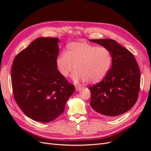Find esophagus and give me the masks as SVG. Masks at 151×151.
<instances>
[{
	"mask_svg": "<svg viewBox=\"0 0 151 151\" xmlns=\"http://www.w3.org/2000/svg\"><path fill=\"white\" fill-rule=\"evenodd\" d=\"M82 89H83V88H81V87H79V86H76V90L77 91H81Z\"/></svg>",
	"mask_w": 151,
	"mask_h": 151,
	"instance_id": "obj_1",
	"label": "esophagus"
}]
</instances>
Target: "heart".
<instances>
[{"instance_id":"1","label":"heart","mask_w":151,"mask_h":151,"mask_svg":"<svg viewBox=\"0 0 151 151\" xmlns=\"http://www.w3.org/2000/svg\"><path fill=\"white\" fill-rule=\"evenodd\" d=\"M112 58L109 50L83 42H72L67 46L65 53L59 54L56 60L57 69L63 77L72 71L76 82L96 84L103 80L111 67Z\"/></svg>"}]
</instances>
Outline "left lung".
Listing matches in <instances>:
<instances>
[{
    "label": "left lung",
    "instance_id": "8db88e82",
    "mask_svg": "<svg viewBox=\"0 0 151 151\" xmlns=\"http://www.w3.org/2000/svg\"><path fill=\"white\" fill-rule=\"evenodd\" d=\"M107 48L112 65L100 83L90 86V105L99 115L113 118L128 111L138 99L140 73L129 50L111 39L90 40Z\"/></svg>",
    "mask_w": 151,
    "mask_h": 151
}]
</instances>
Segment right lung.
<instances>
[{"label":"right lung","mask_w":151,"mask_h":151,"mask_svg":"<svg viewBox=\"0 0 151 151\" xmlns=\"http://www.w3.org/2000/svg\"><path fill=\"white\" fill-rule=\"evenodd\" d=\"M58 42L57 38L35 40L17 55L11 67L16 103L27 116L40 122L60 116L75 90L57 68Z\"/></svg>","instance_id":"add662e5"}]
</instances>
